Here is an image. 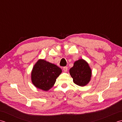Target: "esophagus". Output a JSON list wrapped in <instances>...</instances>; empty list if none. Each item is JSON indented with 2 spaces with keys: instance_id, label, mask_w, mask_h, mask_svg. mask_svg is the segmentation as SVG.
I'll return each mask as SVG.
<instances>
[{
  "instance_id": "obj_1",
  "label": "esophagus",
  "mask_w": 122,
  "mask_h": 122,
  "mask_svg": "<svg viewBox=\"0 0 122 122\" xmlns=\"http://www.w3.org/2000/svg\"><path fill=\"white\" fill-rule=\"evenodd\" d=\"M63 70H64V71L65 72H66L67 71V70H68V67H66V66L64 67H63Z\"/></svg>"
}]
</instances>
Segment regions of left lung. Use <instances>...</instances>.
<instances>
[{"label": "left lung", "instance_id": "8db88e82", "mask_svg": "<svg viewBox=\"0 0 122 122\" xmlns=\"http://www.w3.org/2000/svg\"><path fill=\"white\" fill-rule=\"evenodd\" d=\"M69 73L76 85L84 86L91 80L92 71L88 64L83 59L76 61L74 66L69 69Z\"/></svg>", "mask_w": 122, "mask_h": 122}]
</instances>
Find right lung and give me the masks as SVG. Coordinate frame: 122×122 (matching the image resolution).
<instances>
[{
    "label": "right lung",
    "mask_w": 122,
    "mask_h": 122,
    "mask_svg": "<svg viewBox=\"0 0 122 122\" xmlns=\"http://www.w3.org/2000/svg\"><path fill=\"white\" fill-rule=\"evenodd\" d=\"M61 71V68L56 65L39 59L31 71L32 83L37 88L47 91L54 86Z\"/></svg>",
    "instance_id": "right-lung-1"
}]
</instances>
